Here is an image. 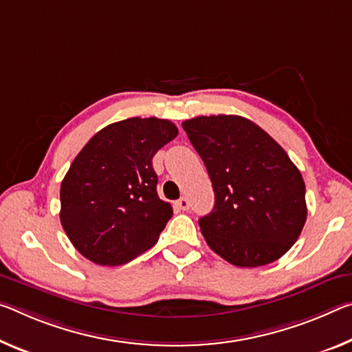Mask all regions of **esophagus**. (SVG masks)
I'll use <instances>...</instances> for the list:
<instances>
[{"label":"esophagus","mask_w":352,"mask_h":352,"mask_svg":"<svg viewBox=\"0 0 352 352\" xmlns=\"http://www.w3.org/2000/svg\"><path fill=\"white\" fill-rule=\"evenodd\" d=\"M177 206L180 210H183V211H188L189 210V200L186 199V197H182V199H178L177 200Z\"/></svg>","instance_id":"1"}]
</instances>
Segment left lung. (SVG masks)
<instances>
[{
    "label": "left lung",
    "mask_w": 352,
    "mask_h": 352,
    "mask_svg": "<svg viewBox=\"0 0 352 352\" xmlns=\"http://www.w3.org/2000/svg\"><path fill=\"white\" fill-rule=\"evenodd\" d=\"M183 130L208 170L214 206L199 219L208 246L239 267L287 254L307 219L304 178L285 150L241 116H199Z\"/></svg>",
    "instance_id": "1"
}]
</instances>
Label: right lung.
<instances>
[{
	"label": "right lung",
	"mask_w": 352,
	"mask_h": 352,
	"mask_svg": "<svg viewBox=\"0 0 352 352\" xmlns=\"http://www.w3.org/2000/svg\"><path fill=\"white\" fill-rule=\"evenodd\" d=\"M170 120L131 119L100 130L60 183V224L78 252L102 266L124 265L158 241L172 217L156 192L152 158L177 138Z\"/></svg>",
	"instance_id": "add662e5"
}]
</instances>
